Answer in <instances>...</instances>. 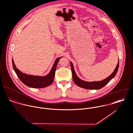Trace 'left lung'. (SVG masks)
<instances>
[{
    "mask_svg": "<svg viewBox=\"0 0 133 133\" xmlns=\"http://www.w3.org/2000/svg\"><path fill=\"white\" fill-rule=\"evenodd\" d=\"M119 62L117 65L116 69H115L114 72L107 78L104 79V80L99 82H87L84 81L81 79L78 76L76 75V73L74 71V66L73 63L71 62V70L72 72V77L73 80L75 84L77 85L78 86L82 87L83 88L87 89H99L104 87L107 84H108L110 81L116 75L117 73L119 68Z\"/></svg>",
    "mask_w": 133,
    "mask_h": 133,
    "instance_id": "1",
    "label": "left lung"
}]
</instances>
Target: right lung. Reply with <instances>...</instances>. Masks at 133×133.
I'll return each instance as SVG.
<instances>
[{
	"mask_svg": "<svg viewBox=\"0 0 133 133\" xmlns=\"http://www.w3.org/2000/svg\"><path fill=\"white\" fill-rule=\"evenodd\" d=\"M61 58V57H59L55 60L50 72L48 74L45 76H33L22 73L16 68L13 59L12 65L13 69L17 76L23 84L31 88H42L47 87L52 83L55 77L57 65Z\"/></svg>",
	"mask_w": 133,
	"mask_h": 133,
	"instance_id": "add662e5",
	"label": "right lung"
}]
</instances>
